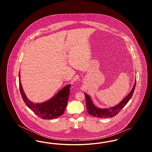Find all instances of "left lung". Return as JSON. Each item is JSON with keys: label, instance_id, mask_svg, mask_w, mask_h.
I'll return each instance as SVG.
<instances>
[{"label": "left lung", "instance_id": "1", "mask_svg": "<svg viewBox=\"0 0 152 152\" xmlns=\"http://www.w3.org/2000/svg\"><path fill=\"white\" fill-rule=\"evenodd\" d=\"M136 83V80H135L134 86L130 92L125 98H124L122 101H120L117 105L114 107H109L107 108H100L99 107H97L94 104V102L91 99V97L86 93H84L86 99L87 112L89 115L98 118L113 117L116 116L123 108V107L128 102V101L130 100L135 89Z\"/></svg>", "mask_w": 152, "mask_h": 152}]
</instances>
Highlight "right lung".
Returning a JSON list of instances; mask_svg holds the SVG:
<instances>
[{
    "label": "right lung",
    "instance_id": "add662e5",
    "mask_svg": "<svg viewBox=\"0 0 152 152\" xmlns=\"http://www.w3.org/2000/svg\"><path fill=\"white\" fill-rule=\"evenodd\" d=\"M19 88L22 99L26 105L37 116L43 119L50 120L56 118L63 115L69 95L71 84L63 87L53 97L47 101L41 103H35L29 100L23 89L20 72L19 73Z\"/></svg>",
    "mask_w": 152,
    "mask_h": 152
}]
</instances>
